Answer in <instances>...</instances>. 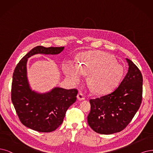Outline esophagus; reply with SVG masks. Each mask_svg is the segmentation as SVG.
<instances>
[{
    "instance_id": "34e87169",
    "label": "esophagus",
    "mask_w": 153,
    "mask_h": 153,
    "mask_svg": "<svg viewBox=\"0 0 153 153\" xmlns=\"http://www.w3.org/2000/svg\"><path fill=\"white\" fill-rule=\"evenodd\" d=\"M77 99H78L79 100L81 101V100H85V96H84V94L82 93L81 92H79V93H78V94H77Z\"/></svg>"
}]
</instances>
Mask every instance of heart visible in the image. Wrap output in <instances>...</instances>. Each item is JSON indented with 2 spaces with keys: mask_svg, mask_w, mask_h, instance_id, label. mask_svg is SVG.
<instances>
[{
  "mask_svg": "<svg viewBox=\"0 0 153 153\" xmlns=\"http://www.w3.org/2000/svg\"><path fill=\"white\" fill-rule=\"evenodd\" d=\"M66 76L75 83L81 81L82 74L89 76L88 83L92 91L106 94L115 89L122 80L123 69L112 55L102 51H89L78 56L77 65H65Z\"/></svg>",
  "mask_w": 153,
  "mask_h": 153,
  "instance_id": "heart-1",
  "label": "heart"
}]
</instances>
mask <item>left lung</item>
<instances>
[{"label":"left lung","instance_id":"obj_1","mask_svg":"<svg viewBox=\"0 0 153 153\" xmlns=\"http://www.w3.org/2000/svg\"><path fill=\"white\" fill-rule=\"evenodd\" d=\"M126 60L128 70L114 91L89 100L91 111L88 123L94 131L112 134L122 131L138 111L143 98V76L133 62Z\"/></svg>","mask_w":153,"mask_h":153}]
</instances>
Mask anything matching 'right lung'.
I'll list each match as a JSON object with an SVG mask.
<instances>
[{
	"instance_id": "obj_1",
	"label": "right lung",
	"mask_w": 153,
	"mask_h": 153,
	"mask_svg": "<svg viewBox=\"0 0 153 153\" xmlns=\"http://www.w3.org/2000/svg\"><path fill=\"white\" fill-rule=\"evenodd\" d=\"M63 47L38 46L30 50L16 65L13 76L11 100L21 122L38 132H50L63 122L65 113L76 101V89L55 87L38 93L31 90L27 77V59L36 54H59Z\"/></svg>"
}]
</instances>
